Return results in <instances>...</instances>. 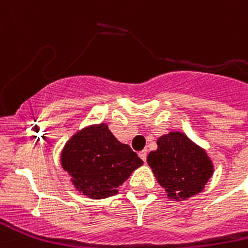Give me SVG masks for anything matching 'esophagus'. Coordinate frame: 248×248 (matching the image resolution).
<instances>
[{
	"label": "esophagus",
	"mask_w": 248,
	"mask_h": 248,
	"mask_svg": "<svg viewBox=\"0 0 248 248\" xmlns=\"http://www.w3.org/2000/svg\"><path fill=\"white\" fill-rule=\"evenodd\" d=\"M139 157L145 162V160H147V151H141V152H139Z\"/></svg>",
	"instance_id": "esophagus-1"
}]
</instances>
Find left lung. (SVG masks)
I'll use <instances>...</instances> for the list:
<instances>
[{
	"mask_svg": "<svg viewBox=\"0 0 248 248\" xmlns=\"http://www.w3.org/2000/svg\"><path fill=\"white\" fill-rule=\"evenodd\" d=\"M147 162L168 199L183 202L204 190L215 166L207 151L186 134L170 131L157 139Z\"/></svg>",
	"mask_w": 248,
	"mask_h": 248,
	"instance_id": "left-lung-1",
	"label": "left lung"
}]
</instances>
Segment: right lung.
<instances>
[{"mask_svg":"<svg viewBox=\"0 0 248 248\" xmlns=\"http://www.w3.org/2000/svg\"><path fill=\"white\" fill-rule=\"evenodd\" d=\"M60 162L74 188L97 200L118 194L117 188L143 165L138 155L121 143L104 122L74 132L62 148Z\"/></svg>","mask_w":248,"mask_h":248,"instance_id":"add662e5","label":"right lung"}]
</instances>
